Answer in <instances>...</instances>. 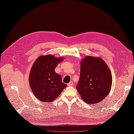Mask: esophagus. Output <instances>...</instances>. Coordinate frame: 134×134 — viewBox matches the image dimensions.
I'll use <instances>...</instances> for the list:
<instances>
[{"mask_svg":"<svg viewBox=\"0 0 134 134\" xmlns=\"http://www.w3.org/2000/svg\"><path fill=\"white\" fill-rule=\"evenodd\" d=\"M73 81H70V82L69 83H68V86H73Z\"/></svg>","mask_w":134,"mask_h":134,"instance_id":"1","label":"esophagus"}]
</instances>
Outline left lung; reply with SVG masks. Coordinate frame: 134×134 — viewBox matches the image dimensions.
<instances>
[{"label": "left lung", "mask_w": 134, "mask_h": 134, "mask_svg": "<svg viewBox=\"0 0 134 134\" xmlns=\"http://www.w3.org/2000/svg\"><path fill=\"white\" fill-rule=\"evenodd\" d=\"M111 85V71L102 58L89 56L81 61L76 88L85 102L95 105L100 102L109 94Z\"/></svg>", "instance_id": "obj_1"}]
</instances>
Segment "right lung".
<instances>
[{"mask_svg": "<svg viewBox=\"0 0 134 134\" xmlns=\"http://www.w3.org/2000/svg\"><path fill=\"white\" fill-rule=\"evenodd\" d=\"M64 60L52 55L41 56L35 61L30 71L29 83L35 96L42 102H51L67 86L61 75L55 72L57 65Z\"/></svg>", "mask_w": 134, "mask_h": 134, "instance_id": "add662e5", "label": "right lung"}]
</instances>
